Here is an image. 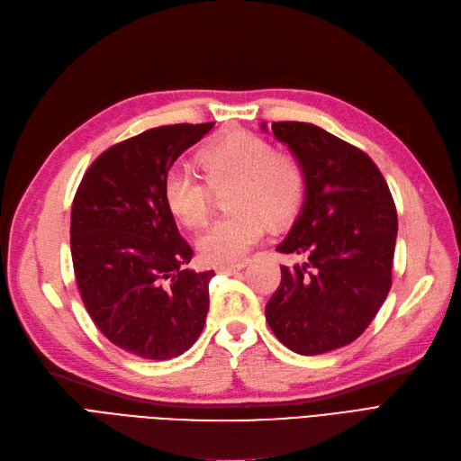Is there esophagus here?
Segmentation results:
<instances>
[{
    "mask_svg": "<svg viewBox=\"0 0 461 461\" xmlns=\"http://www.w3.org/2000/svg\"><path fill=\"white\" fill-rule=\"evenodd\" d=\"M246 267V263H234V265H221V267H217V272L219 274H236V272H240L242 268Z\"/></svg>",
    "mask_w": 461,
    "mask_h": 461,
    "instance_id": "obj_1",
    "label": "esophagus"
}]
</instances>
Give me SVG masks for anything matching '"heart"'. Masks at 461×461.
<instances>
[{"label":"heart","instance_id":"obj_1","mask_svg":"<svg viewBox=\"0 0 461 461\" xmlns=\"http://www.w3.org/2000/svg\"><path fill=\"white\" fill-rule=\"evenodd\" d=\"M200 164L208 184L191 167L177 164L164 177L162 193L179 223L198 229L208 219L212 189H225L232 183L227 206L234 213L213 221L196 240L200 257L210 265L240 261L263 238L265 219L280 227L303 204V164L289 153L274 151V145L259 134L232 131L221 136L204 147Z\"/></svg>","mask_w":461,"mask_h":461}]
</instances>
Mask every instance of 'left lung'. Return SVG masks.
I'll return each instance as SVG.
<instances>
[{
  "label": "left lung",
  "instance_id": "left-lung-1",
  "mask_svg": "<svg viewBox=\"0 0 461 461\" xmlns=\"http://www.w3.org/2000/svg\"><path fill=\"white\" fill-rule=\"evenodd\" d=\"M272 134L306 174L301 213L276 251L306 263L282 267L265 314L284 346L318 356L361 337L388 297L397 212L388 183L357 147L310 122H272Z\"/></svg>",
  "mask_w": 461,
  "mask_h": 461
}]
</instances>
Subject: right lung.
I'll list each match as a JSON object with an SVG mask.
<instances>
[{"instance_id": "add662e5", "label": "right lung", "mask_w": 461, "mask_h": 461, "mask_svg": "<svg viewBox=\"0 0 461 461\" xmlns=\"http://www.w3.org/2000/svg\"><path fill=\"white\" fill-rule=\"evenodd\" d=\"M213 122L168 124L109 147L71 206V259L83 304L102 335L143 359H172L204 329L213 270L194 272L164 202L176 158Z\"/></svg>"}]
</instances>
